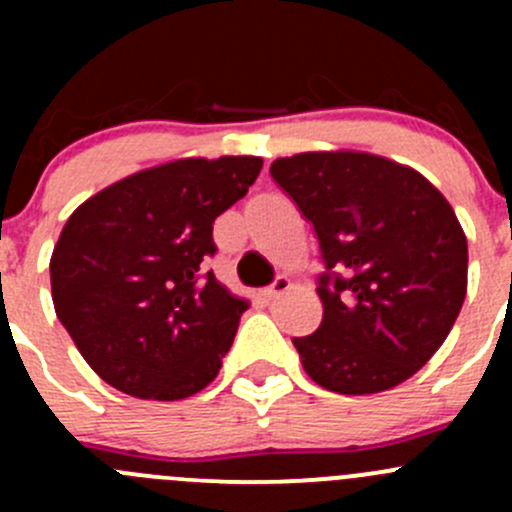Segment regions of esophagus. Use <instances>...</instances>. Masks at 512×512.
I'll list each match as a JSON object with an SVG mask.
<instances>
[{
	"label": "esophagus",
	"mask_w": 512,
	"mask_h": 512,
	"mask_svg": "<svg viewBox=\"0 0 512 512\" xmlns=\"http://www.w3.org/2000/svg\"><path fill=\"white\" fill-rule=\"evenodd\" d=\"M287 289H289V280L285 275H280V277H275V280H272V285H267L265 289H262V294H265L267 299H275L277 294L287 292Z\"/></svg>",
	"instance_id": "obj_1"
}]
</instances>
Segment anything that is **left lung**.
I'll return each mask as SVG.
<instances>
[{
	"label": "left lung",
	"instance_id": "left-lung-1",
	"mask_svg": "<svg viewBox=\"0 0 512 512\" xmlns=\"http://www.w3.org/2000/svg\"><path fill=\"white\" fill-rule=\"evenodd\" d=\"M270 175L314 227L324 262L322 324L292 339L309 379L361 396L414 376L466 299L468 242L448 200L371 153H299Z\"/></svg>",
	"mask_w": 512,
	"mask_h": 512
}]
</instances>
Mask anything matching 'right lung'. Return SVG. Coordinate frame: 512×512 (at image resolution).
Here are the masks:
<instances>
[{
    "instance_id": "obj_1",
    "label": "right lung",
    "mask_w": 512,
    "mask_h": 512,
    "mask_svg": "<svg viewBox=\"0 0 512 512\" xmlns=\"http://www.w3.org/2000/svg\"><path fill=\"white\" fill-rule=\"evenodd\" d=\"M262 170L255 156L185 158L108 185L74 210L51 255V297L113 389L153 401L218 376L247 302L205 272L213 223Z\"/></svg>"
}]
</instances>
